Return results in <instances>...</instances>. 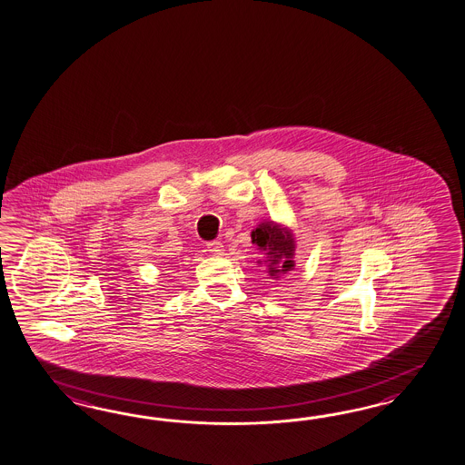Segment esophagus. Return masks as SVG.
I'll return each instance as SVG.
<instances>
[{
    "mask_svg": "<svg viewBox=\"0 0 465 465\" xmlns=\"http://www.w3.org/2000/svg\"><path fill=\"white\" fill-rule=\"evenodd\" d=\"M225 245L222 243V242H218V240H213V242H208L206 243V249L210 253H213V255H223L225 253V249H223Z\"/></svg>",
    "mask_w": 465,
    "mask_h": 465,
    "instance_id": "esophagus-1",
    "label": "esophagus"
}]
</instances>
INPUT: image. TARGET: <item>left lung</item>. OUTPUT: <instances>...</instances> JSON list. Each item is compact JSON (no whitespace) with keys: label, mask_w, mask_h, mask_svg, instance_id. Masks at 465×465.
<instances>
[{"label":"left lung","mask_w":465,"mask_h":465,"mask_svg":"<svg viewBox=\"0 0 465 465\" xmlns=\"http://www.w3.org/2000/svg\"><path fill=\"white\" fill-rule=\"evenodd\" d=\"M252 243L265 252L269 275L277 279L294 269L295 238L287 227L273 222H262L252 232Z\"/></svg>","instance_id":"1"}]
</instances>
